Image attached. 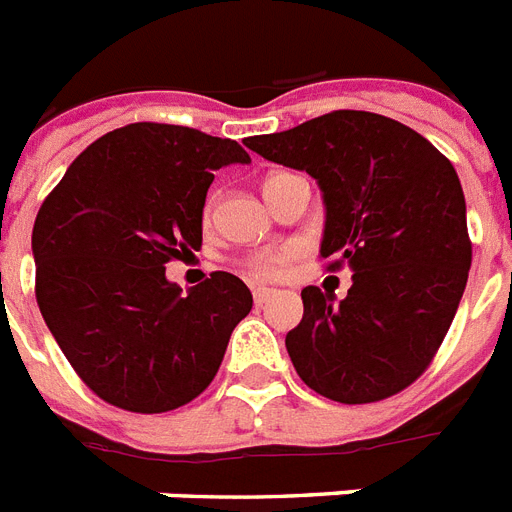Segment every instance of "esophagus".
I'll use <instances>...</instances> for the list:
<instances>
[{"mask_svg": "<svg viewBox=\"0 0 512 512\" xmlns=\"http://www.w3.org/2000/svg\"><path fill=\"white\" fill-rule=\"evenodd\" d=\"M279 295L276 289H265V287H257L255 289V305H265L268 300H273V297Z\"/></svg>", "mask_w": 512, "mask_h": 512, "instance_id": "esophagus-1", "label": "esophagus"}]
</instances>
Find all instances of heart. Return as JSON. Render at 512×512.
<instances>
[{"label": "heart", "mask_w": 512, "mask_h": 512, "mask_svg": "<svg viewBox=\"0 0 512 512\" xmlns=\"http://www.w3.org/2000/svg\"><path fill=\"white\" fill-rule=\"evenodd\" d=\"M289 257H292V249L289 247H276L265 249L260 255L249 257L247 271L255 276V279H279L284 268H287Z\"/></svg>", "instance_id": "heart-1"}]
</instances>
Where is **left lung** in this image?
<instances>
[{
    "label": "left lung",
    "mask_w": 512,
    "mask_h": 512,
    "mask_svg": "<svg viewBox=\"0 0 512 512\" xmlns=\"http://www.w3.org/2000/svg\"><path fill=\"white\" fill-rule=\"evenodd\" d=\"M268 162L308 172L324 199L321 257L348 265L335 305L303 289L287 350L308 388L369 404L412 385L452 327L470 271L465 193L452 162L420 132L369 111H332L247 138Z\"/></svg>",
    "instance_id": "1"
}]
</instances>
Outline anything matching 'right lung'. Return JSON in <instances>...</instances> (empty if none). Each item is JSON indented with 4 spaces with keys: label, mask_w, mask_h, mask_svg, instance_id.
Here are the masks:
<instances>
[{
    "label": "right lung",
    "mask_w": 512,
    "mask_h": 512,
    "mask_svg": "<svg viewBox=\"0 0 512 512\" xmlns=\"http://www.w3.org/2000/svg\"><path fill=\"white\" fill-rule=\"evenodd\" d=\"M249 162L236 140L138 122L84 148L44 199L31 233L36 303L68 364L108 404L170 412L220 369L252 292L225 271L183 292L164 271L201 247L215 170Z\"/></svg>",
    "instance_id": "right-lung-1"
}]
</instances>
